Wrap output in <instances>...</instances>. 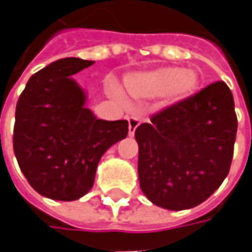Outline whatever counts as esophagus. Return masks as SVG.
<instances>
[{
	"label": "esophagus",
	"instance_id": "1",
	"mask_svg": "<svg viewBox=\"0 0 252 252\" xmlns=\"http://www.w3.org/2000/svg\"><path fill=\"white\" fill-rule=\"evenodd\" d=\"M139 124H141L139 118H136V117L128 118V134H129V136H134L135 129H136V126H139Z\"/></svg>",
	"mask_w": 252,
	"mask_h": 252
}]
</instances>
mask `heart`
Masks as SVG:
<instances>
[{
  "instance_id": "1",
  "label": "heart",
  "mask_w": 252,
  "mask_h": 252,
  "mask_svg": "<svg viewBox=\"0 0 252 252\" xmlns=\"http://www.w3.org/2000/svg\"><path fill=\"white\" fill-rule=\"evenodd\" d=\"M198 75L194 71L161 66L128 75L124 79V88L132 99H152L163 94L167 101H177L189 96L198 88ZM116 94L121 97L118 93Z\"/></svg>"
}]
</instances>
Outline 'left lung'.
<instances>
[{
  "label": "left lung",
  "mask_w": 252,
  "mask_h": 252,
  "mask_svg": "<svg viewBox=\"0 0 252 252\" xmlns=\"http://www.w3.org/2000/svg\"><path fill=\"white\" fill-rule=\"evenodd\" d=\"M236 134L234 100L221 81L159 111L135 129L142 192L170 211L202 204L229 174Z\"/></svg>",
  "instance_id": "8db88e82"
}]
</instances>
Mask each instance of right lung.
<instances>
[{
  "instance_id": "right-lung-1",
  "label": "right lung",
  "mask_w": 252,
  "mask_h": 252,
  "mask_svg": "<svg viewBox=\"0 0 252 252\" xmlns=\"http://www.w3.org/2000/svg\"><path fill=\"white\" fill-rule=\"evenodd\" d=\"M94 64L63 58L32 75L15 111L13 152L40 195L75 201L89 192L100 158L128 134V121H106L85 107L72 75Z\"/></svg>"
}]
</instances>
